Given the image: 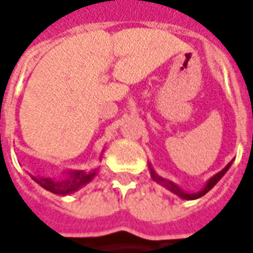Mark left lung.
Segmentation results:
<instances>
[{"label": "left lung", "instance_id": "8db88e82", "mask_svg": "<svg viewBox=\"0 0 253 253\" xmlns=\"http://www.w3.org/2000/svg\"><path fill=\"white\" fill-rule=\"evenodd\" d=\"M232 162H229V164H227L226 166H225V168H223V169L219 171V173H216L215 175H212V177H211V178L207 181V184L204 185L203 189H200L199 192H193V193L187 192V191L181 189V188L178 187L177 184H174L173 181H169V180H166V178H164V177H161V175H159L158 173L155 171V170L152 169V166L150 164H148V168H150V173H151L152 180L157 181L159 185H162V187H165L166 189H169L170 192H173L174 195H177L178 198L184 199V200H195V199H199V198H202V196H204L206 193L209 192L210 189H212V188H214V185H215L218 181L221 180L222 177L225 175V173H226L227 170H229V168L232 166Z\"/></svg>", "mask_w": 253, "mask_h": 253}]
</instances>
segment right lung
Listing matches in <instances>:
<instances>
[{"label": "right lung", "mask_w": 253, "mask_h": 253, "mask_svg": "<svg viewBox=\"0 0 253 253\" xmlns=\"http://www.w3.org/2000/svg\"><path fill=\"white\" fill-rule=\"evenodd\" d=\"M102 158V154H101ZM98 173V169H92L89 171L85 170H68L64 173V177L61 178H50V177H35L31 175V178L35 182L44 189H47L49 192L55 193V195H69L79 191L80 188L84 187L85 184H88L89 181L94 178Z\"/></svg>", "instance_id": "obj_1"}]
</instances>
